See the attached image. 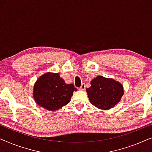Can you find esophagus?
<instances>
[{
    "mask_svg": "<svg viewBox=\"0 0 152 152\" xmlns=\"http://www.w3.org/2000/svg\"><path fill=\"white\" fill-rule=\"evenodd\" d=\"M85 88H86V86H85L84 83H83V84H82V86H81V87L80 88V90L84 91L85 90Z\"/></svg>",
    "mask_w": 152,
    "mask_h": 152,
    "instance_id": "34e87169",
    "label": "esophagus"
}]
</instances>
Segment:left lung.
I'll return each instance as SVG.
<instances>
[{"instance_id": "8db88e82", "label": "left lung", "mask_w": 152, "mask_h": 152, "mask_svg": "<svg viewBox=\"0 0 152 152\" xmlns=\"http://www.w3.org/2000/svg\"><path fill=\"white\" fill-rule=\"evenodd\" d=\"M90 102L102 110H109L120 102L124 87L112 78L97 76L91 80V87L86 89Z\"/></svg>"}]
</instances>
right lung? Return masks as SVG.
Returning a JSON list of instances; mask_svg holds the SVG:
<instances>
[{"instance_id":"obj_1","label":"right lung","mask_w":152,"mask_h":152,"mask_svg":"<svg viewBox=\"0 0 152 152\" xmlns=\"http://www.w3.org/2000/svg\"><path fill=\"white\" fill-rule=\"evenodd\" d=\"M75 91L77 89L74 85L66 84L59 73L48 72L38 78L34 84L32 94L37 104L54 111L69 103Z\"/></svg>"}]
</instances>
